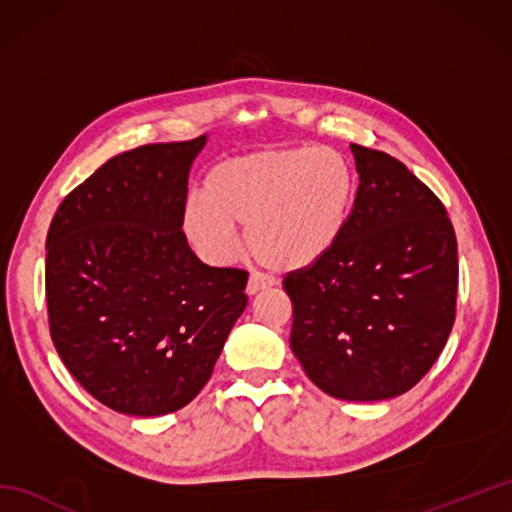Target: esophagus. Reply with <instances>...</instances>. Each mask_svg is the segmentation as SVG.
Masks as SVG:
<instances>
[{
	"mask_svg": "<svg viewBox=\"0 0 512 512\" xmlns=\"http://www.w3.org/2000/svg\"><path fill=\"white\" fill-rule=\"evenodd\" d=\"M273 286V279L266 277V275H259V273H253L248 277V284H246V295H257V292H262L266 288Z\"/></svg>",
	"mask_w": 512,
	"mask_h": 512,
	"instance_id": "obj_1",
	"label": "esophagus"
}]
</instances>
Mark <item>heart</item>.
<instances>
[{
    "label": "heart",
    "instance_id": "obj_1",
    "mask_svg": "<svg viewBox=\"0 0 512 512\" xmlns=\"http://www.w3.org/2000/svg\"><path fill=\"white\" fill-rule=\"evenodd\" d=\"M356 176L328 147L264 149L217 162L202 193L182 206L180 226L204 262L222 266L239 248L237 226L259 262L281 273L328 257L354 209Z\"/></svg>",
    "mask_w": 512,
    "mask_h": 512
}]
</instances>
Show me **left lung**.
I'll list each match as a JSON object with an SVG mask.
<instances>
[{
	"label": "left lung",
	"instance_id": "8db88e82",
	"mask_svg": "<svg viewBox=\"0 0 512 512\" xmlns=\"http://www.w3.org/2000/svg\"><path fill=\"white\" fill-rule=\"evenodd\" d=\"M358 191L328 257L284 279L290 347L325 394H405L436 363L455 321L458 242L442 202L400 160L352 145Z\"/></svg>",
	"mask_w": 512,
	"mask_h": 512
}]
</instances>
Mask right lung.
Here are the masks:
<instances>
[{
  "label": "right lung",
  "instance_id": "add662e5",
  "mask_svg": "<svg viewBox=\"0 0 512 512\" xmlns=\"http://www.w3.org/2000/svg\"><path fill=\"white\" fill-rule=\"evenodd\" d=\"M209 136L123 151L61 202L46 239L52 343L118 413L178 411L200 394L246 308V270L202 264L180 217Z\"/></svg>",
  "mask_w": 512,
  "mask_h": 512
}]
</instances>
